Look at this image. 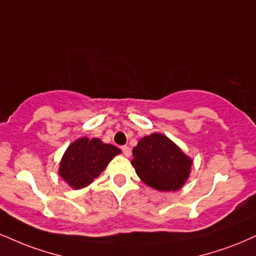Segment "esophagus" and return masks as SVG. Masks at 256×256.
I'll return each mask as SVG.
<instances>
[{
  "mask_svg": "<svg viewBox=\"0 0 256 256\" xmlns=\"http://www.w3.org/2000/svg\"><path fill=\"white\" fill-rule=\"evenodd\" d=\"M122 152H124V155L126 156V158H128V156L131 155V149L128 146H122Z\"/></svg>",
  "mask_w": 256,
  "mask_h": 256,
  "instance_id": "esophagus-1",
  "label": "esophagus"
}]
</instances>
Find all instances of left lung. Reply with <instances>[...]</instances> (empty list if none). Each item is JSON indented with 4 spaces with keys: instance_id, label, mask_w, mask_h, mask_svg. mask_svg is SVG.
<instances>
[{
    "instance_id": "8db88e82",
    "label": "left lung",
    "mask_w": 256,
    "mask_h": 256,
    "mask_svg": "<svg viewBox=\"0 0 256 256\" xmlns=\"http://www.w3.org/2000/svg\"><path fill=\"white\" fill-rule=\"evenodd\" d=\"M131 164L144 184L158 190H178L190 176L193 161L161 134L143 137L132 150Z\"/></svg>"
}]
</instances>
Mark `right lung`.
<instances>
[{
    "mask_svg": "<svg viewBox=\"0 0 256 256\" xmlns=\"http://www.w3.org/2000/svg\"><path fill=\"white\" fill-rule=\"evenodd\" d=\"M120 152L119 148L104 143L98 138L82 137L68 146L58 174L72 188H83L93 182Z\"/></svg>",
    "mask_w": 256,
    "mask_h": 256,
    "instance_id": "1",
    "label": "right lung"
}]
</instances>
